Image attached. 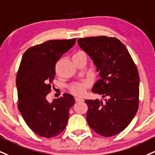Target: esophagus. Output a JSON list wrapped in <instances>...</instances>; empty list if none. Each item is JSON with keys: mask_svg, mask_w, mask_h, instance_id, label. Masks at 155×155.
<instances>
[{"mask_svg": "<svg viewBox=\"0 0 155 155\" xmlns=\"http://www.w3.org/2000/svg\"><path fill=\"white\" fill-rule=\"evenodd\" d=\"M75 100H76V102H83L84 99L81 97H76Z\"/></svg>", "mask_w": 155, "mask_h": 155, "instance_id": "34e87169", "label": "esophagus"}]
</instances>
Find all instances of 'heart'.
Returning a JSON list of instances; mask_svg holds the SVG:
<instances>
[{
	"mask_svg": "<svg viewBox=\"0 0 155 155\" xmlns=\"http://www.w3.org/2000/svg\"><path fill=\"white\" fill-rule=\"evenodd\" d=\"M74 57H84L87 58L86 53L83 51H78L73 55ZM87 81H82V82L76 83L71 86V91L73 94H76V95H81L85 92L86 88H87Z\"/></svg>",
	"mask_w": 155,
	"mask_h": 155,
	"instance_id": "b5f03b06",
	"label": "heart"
}]
</instances>
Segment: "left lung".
<instances>
[{
	"label": "left lung",
	"mask_w": 155,
	"mask_h": 155,
	"mask_svg": "<svg viewBox=\"0 0 155 155\" xmlns=\"http://www.w3.org/2000/svg\"><path fill=\"white\" fill-rule=\"evenodd\" d=\"M80 48L89 55L100 79L92 92L105 97L86 100L87 120L97 134L110 137L122 132L139 108V76L127 48L115 37L79 38Z\"/></svg>",
	"instance_id": "1"
}]
</instances>
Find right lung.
Masks as SVG:
<instances>
[{
  "instance_id": "obj_1",
  "label": "right lung",
  "mask_w": 155,
  "mask_h": 155,
  "mask_svg": "<svg viewBox=\"0 0 155 155\" xmlns=\"http://www.w3.org/2000/svg\"><path fill=\"white\" fill-rule=\"evenodd\" d=\"M76 40L46 41L29 48L22 57L16 79L18 109L29 128L40 137H56L66 127L74 97L65 93L49 102L47 95L55 76V65Z\"/></svg>"
}]
</instances>
